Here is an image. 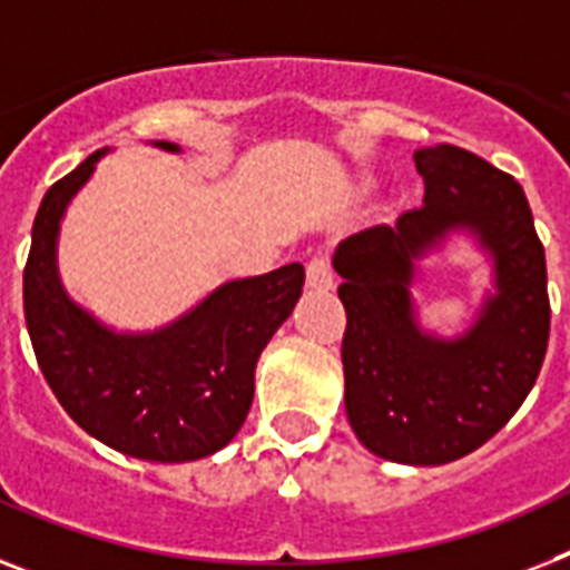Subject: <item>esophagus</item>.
I'll return each instance as SVG.
<instances>
[{
  "label": "esophagus",
  "mask_w": 570,
  "mask_h": 570,
  "mask_svg": "<svg viewBox=\"0 0 570 570\" xmlns=\"http://www.w3.org/2000/svg\"><path fill=\"white\" fill-rule=\"evenodd\" d=\"M305 282H308V288L312 291L335 288V271L328 265V256H323V253L312 256V262L305 267Z\"/></svg>",
  "instance_id": "esophagus-1"
}]
</instances>
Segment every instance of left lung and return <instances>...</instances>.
Listing matches in <instances>:
<instances>
[{
	"label": "left lung",
	"instance_id": "obj_1",
	"mask_svg": "<svg viewBox=\"0 0 570 570\" xmlns=\"http://www.w3.org/2000/svg\"><path fill=\"white\" fill-rule=\"evenodd\" d=\"M413 163L425 180L420 209L343 238L332 258L346 308V416L379 458L443 465L481 449L533 390L550 335L548 271L510 174L458 145L422 148ZM451 232L490 253L497 294L449 342L415 323L410 288L415 258Z\"/></svg>",
	"mask_w": 570,
	"mask_h": 570
}]
</instances>
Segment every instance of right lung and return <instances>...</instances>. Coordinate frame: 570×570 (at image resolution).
Instances as JSON below:
<instances>
[{"mask_svg": "<svg viewBox=\"0 0 570 570\" xmlns=\"http://www.w3.org/2000/svg\"><path fill=\"white\" fill-rule=\"evenodd\" d=\"M180 150L174 142H154ZM107 154L96 150L46 191L22 274L26 326L51 393L89 436L127 458L189 463L238 434L267 341L303 294L299 262L224 282L154 332H116L72 303L58 276L66 206Z\"/></svg>", "mask_w": 570, "mask_h": 570, "instance_id": "right-lung-1", "label": "right lung"}]
</instances>
